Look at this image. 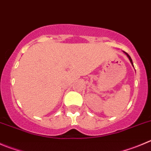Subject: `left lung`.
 I'll return each mask as SVG.
<instances>
[{
	"label": "left lung",
	"instance_id": "obj_1",
	"mask_svg": "<svg viewBox=\"0 0 151 151\" xmlns=\"http://www.w3.org/2000/svg\"><path fill=\"white\" fill-rule=\"evenodd\" d=\"M124 53H125L126 55H127V56L129 58V60H130V62H131V64H133V61H132V59H131V58H130V55H129L128 54H127V53H126V52H124Z\"/></svg>",
	"mask_w": 151,
	"mask_h": 151
}]
</instances>
